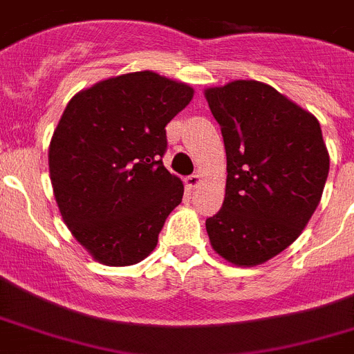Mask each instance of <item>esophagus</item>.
<instances>
[{
    "label": "esophagus",
    "mask_w": 354,
    "mask_h": 354,
    "mask_svg": "<svg viewBox=\"0 0 354 354\" xmlns=\"http://www.w3.org/2000/svg\"><path fill=\"white\" fill-rule=\"evenodd\" d=\"M201 183H203V176H201L199 173L190 174V176L185 178V185H187L189 189H197V187H199Z\"/></svg>",
    "instance_id": "34e87169"
}]
</instances>
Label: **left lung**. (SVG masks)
<instances>
[{
    "label": "left lung",
    "mask_w": 354,
    "mask_h": 354,
    "mask_svg": "<svg viewBox=\"0 0 354 354\" xmlns=\"http://www.w3.org/2000/svg\"><path fill=\"white\" fill-rule=\"evenodd\" d=\"M222 130L227 180L209 243L236 266L275 257L300 236L323 196L330 155L314 114L259 81L205 90Z\"/></svg>",
    "instance_id": "obj_1"
}]
</instances>
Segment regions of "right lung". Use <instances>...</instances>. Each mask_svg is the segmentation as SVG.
Here are the masks:
<instances>
[{
    "mask_svg": "<svg viewBox=\"0 0 354 354\" xmlns=\"http://www.w3.org/2000/svg\"><path fill=\"white\" fill-rule=\"evenodd\" d=\"M194 90L155 72H132L79 91L49 145L54 197L66 227L95 261L130 266L157 247L183 183L162 164L165 125Z\"/></svg>",
    "mask_w": 354,
    "mask_h": 354,
    "instance_id": "obj_1",
    "label": "right lung"
}]
</instances>
